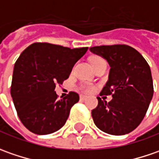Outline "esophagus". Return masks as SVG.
Returning <instances> with one entry per match:
<instances>
[{
	"mask_svg": "<svg viewBox=\"0 0 159 159\" xmlns=\"http://www.w3.org/2000/svg\"><path fill=\"white\" fill-rule=\"evenodd\" d=\"M87 98V96H85V95H80V99L81 100H85Z\"/></svg>",
	"mask_w": 159,
	"mask_h": 159,
	"instance_id": "obj_1",
	"label": "esophagus"
}]
</instances>
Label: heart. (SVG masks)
<instances>
[{
	"label": "heart",
	"mask_w": 159,
	"mask_h": 159,
	"mask_svg": "<svg viewBox=\"0 0 159 159\" xmlns=\"http://www.w3.org/2000/svg\"><path fill=\"white\" fill-rule=\"evenodd\" d=\"M98 60H101V58H98V57H93L91 60H90V61H91V64L93 62H95L97 61H98ZM94 86L91 84H84L82 86V90L85 91V92H91V91H93L94 90Z\"/></svg>",
	"instance_id": "heart-1"
}]
</instances>
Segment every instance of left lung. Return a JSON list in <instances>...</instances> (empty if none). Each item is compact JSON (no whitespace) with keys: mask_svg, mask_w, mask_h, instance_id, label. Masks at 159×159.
<instances>
[{"mask_svg":"<svg viewBox=\"0 0 159 159\" xmlns=\"http://www.w3.org/2000/svg\"><path fill=\"white\" fill-rule=\"evenodd\" d=\"M110 66L108 81L101 95H112L107 103L98 97L91 111L93 121L103 132L113 135L129 134L144 118L153 97V81L149 64L143 55L127 45L90 47Z\"/></svg>","mask_w":159,"mask_h":159,"instance_id":"8db88e82","label":"left lung"}]
</instances>
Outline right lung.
<instances>
[{"instance_id": "obj_1", "label": "right lung", "mask_w": 159, "mask_h": 159, "mask_svg": "<svg viewBox=\"0 0 159 159\" xmlns=\"http://www.w3.org/2000/svg\"><path fill=\"white\" fill-rule=\"evenodd\" d=\"M87 50L39 42L20 54L15 63L10 94L20 120L30 132L52 134L66 123L79 95L70 91L59 100L54 89L69 78Z\"/></svg>"}]
</instances>
